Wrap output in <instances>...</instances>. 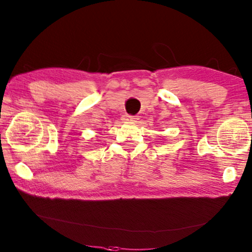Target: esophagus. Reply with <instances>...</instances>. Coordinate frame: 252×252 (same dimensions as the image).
<instances>
[{
    "label": "esophagus",
    "instance_id": "obj_1",
    "mask_svg": "<svg viewBox=\"0 0 252 252\" xmlns=\"http://www.w3.org/2000/svg\"><path fill=\"white\" fill-rule=\"evenodd\" d=\"M123 120H125V121H127V122H137L138 116H136V115H126L125 118H123Z\"/></svg>",
    "mask_w": 252,
    "mask_h": 252
}]
</instances>
